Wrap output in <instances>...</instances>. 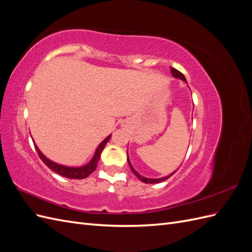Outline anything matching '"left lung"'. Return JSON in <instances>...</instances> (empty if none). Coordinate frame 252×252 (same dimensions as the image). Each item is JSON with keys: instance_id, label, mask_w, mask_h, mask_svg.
Returning a JSON list of instances; mask_svg holds the SVG:
<instances>
[{"instance_id": "left-lung-1", "label": "left lung", "mask_w": 252, "mask_h": 252, "mask_svg": "<svg viewBox=\"0 0 252 252\" xmlns=\"http://www.w3.org/2000/svg\"><path fill=\"white\" fill-rule=\"evenodd\" d=\"M170 71H171V73H172V75H173L174 78H177V79H180V80H183L184 82H186V79H185V77H184V74L181 73L179 70L174 69V68H171ZM127 157H128V152H127ZM127 161H128V164H129V167H130L131 171L136 175V177H138V179H139V180H141L143 183H146V184H156V183L163 182V181L167 180L168 178H170L171 175H172L175 171L178 170V169H177V170H175L174 172H172L171 174H169V175H166V177H164V178H159V179H149V178H145V177H143V175H141L138 171H135V170H134V168H133L132 165H131V163H130V159H129V157L127 158Z\"/></svg>"}]
</instances>
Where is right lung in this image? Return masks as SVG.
Masks as SVG:
<instances>
[{"instance_id": "right-lung-1", "label": "right lung", "mask_w": 252, "mask_h": 252, "mask_svg": "<svg viewBox=\"0 0 252 252\" xmlns=\"http://www.w3.org/2000/svg\"><path fill=\"white\" fill-rule=\"evenodd\" d=\"M111 134H109L107 138H106L100 145H98L94 155L93 157V158L90 159V161L84 166H80V167H69V166H64V165H60L58 163H55L52 162L51 159L47 158L46 157H45L41 150L37 148L36 145L34 144V147L37 151V155H39V157L41 158L42 161L45 163V165H46L47 167H49V168L52 170L57 172L58 174L62 175V177H65V178H68V179H74V180H81V179H85L87 178L89 174L93 173L96 166H97V163L98 161H100V158H101V154L103 149L105 148L106 144H107V142L109 141Z\"/></svg>"}]
</instances>
